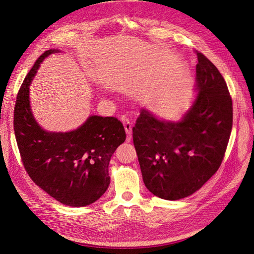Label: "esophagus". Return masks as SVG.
<instances>
[{"mask_svg": "<svg viewBox=\"0 0 254 254\" xmlns=\"http://www.w3.org/2000/svg\"><path fill=\"white\" fill-rule=\"evenodd\" d=\"M123 121V124H124V128H125V131L127 133V141L130 142L131 140V132H132V124L131 122H130L127 118H122Z\"/></svg>", "mask_w": 254, "mask_h": 254, "instance_id": "34e87169", "label": "esophagus"}]
</instances>
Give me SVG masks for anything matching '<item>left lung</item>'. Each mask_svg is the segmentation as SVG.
Here are the masks:
<instances>
[{
	"mask_svg": "<svg viewBox=\"0 0 254 254\" xmlns=\"http://www.w3.org/2000/svg\"><path fill=\"white\" fill-rule=\"evenodd\" d=\"M195 54L198 96L183 119L160 121L142 109L132 128L145 186L166 200L191 195L217 172L232 130L227 83L202 53Z\"/></svg>",
	"mask_w": 254,
	"mask_h": 254,
	"instance_id": "1",
	"label": "left lung"
}]
</instances>
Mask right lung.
I'll list each match as a JSON object with an SVG mask.
<instances>
[{"mask_svg": "<svg viewBox=\"0 0 254 254\" xmlns=\"http://www.w3.org/2000/svg\"><path fill=\"white\" fill-rule=\"evenodd\" d=\"M49 50L36 60L18 92L13 130L26 173L38 187L70 206L95 202L108 189L110 159L126 140L124 126L112 117L92 115L70 132H48L35 121L29 106V84Z\"/></svg>", "mask_w": 254, "mask_h": 254, "instance_id": "obj_1", "label": "right lung"}]
</instances>
